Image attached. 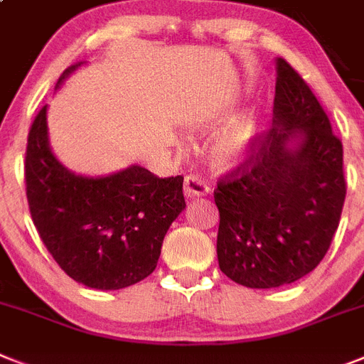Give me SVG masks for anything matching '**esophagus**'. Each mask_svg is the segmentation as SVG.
I'll use <instances>...</instances> for the list:
<instances>
[{
	"label": "esophagus",
	"instance_id": "34e87169",
	"mask_svg": "<svg viewBox=\"0 0 364 364\" xmlns=\"http://www.w3.org/2000/svg\"><path fill=\"white\" fill-rule=\"evenodd\" d=\"M183 187H185V196H187V200H194V198L207 196V194L210 192L209 185H207V183L198 176H187V177H185V183H183Z\"/></svg>",
	"mask_w": 364,
	"mask_h": 364
}]
</instances>
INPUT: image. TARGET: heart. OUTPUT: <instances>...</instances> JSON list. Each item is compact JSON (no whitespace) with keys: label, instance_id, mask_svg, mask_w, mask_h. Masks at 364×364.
I'll use <instances>...</instances> for the list:
<instances>
[{"label":"heart","instance_id":"obj_1","mask_svg":"<svg viewBox=\"0 0 364 364\" xmlns=\"http://www.w3.org/2000/svg\"><path fill=\"white\" fill-rule=\"evenodd\" d=\"M233 115V105L222 103V105H213L191 122V127L196 133H216V139L210 148V159L218 170H235L240 164H244L253 155L255 148L261 139L262 122L261 114L255 109H246V111Z\"/></svg>","mask_w":364,"mask_h":364}]
</instances>
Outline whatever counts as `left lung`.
Here are the masks:
<instances>
[{"instance_id":"left-lung-1","label":"left lung","mask_w":364,"mask_h":364,"mask_svg":"<svg viewBox=\"0 0 364 364\" xmlns=\"http://www.w3.org/2000/svg\"><path fill=\"white\" fill-rule=\"evenodd\" d=\"M272 129L215 191L220 270L250 289H274L318 267L346 198L343 144L287 60L276 59Z\"/></svg>"}]
</instances>
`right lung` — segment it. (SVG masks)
<instances>
[{
	"instance_id": "obj_1",
	"label": "right lung",
	"mask_w": 364,
	"mask_h": 364,
	"mask_svg": "<svg viewBox=\"0 0 364 364\" xmlns=\"http://www.w3.org/2000/svg\"><path fill=\"white\" fill-rule=\"evenodd\" d=\"M83 64L64 70L55 90ZM26 185L48 252L73 281L96 291H120L148 277L185 209L181 176L161 179L139 164L107 176L68 170L51 149L48 105L29 131Z\"/></svg>"
}]
</instances>
